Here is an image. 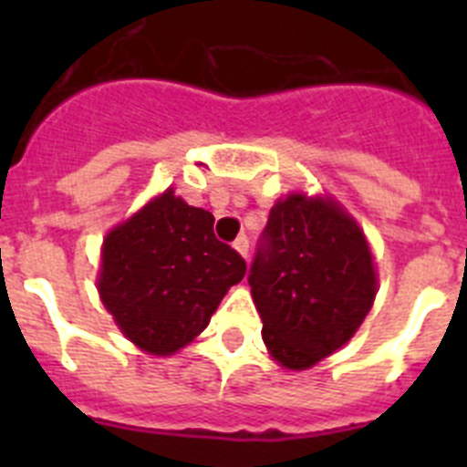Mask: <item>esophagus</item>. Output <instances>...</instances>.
I'll return each instance as SVG.
<instances>
[{"instance_id": "obj_1", "label": "esophagus", "mask_w": 467, "mask_h": 467, "mask_svg": "<svg viewBox=\"0 0 467 467\" xmlns=\"http://www.w3.org/2000/svg\"><path fill=\"white\" fill-rule=\"evenodd\" d=\"M234 247L247 259V254H250V241H247V236H238L236 241H234Z\"/></svg>"}]
</instances>
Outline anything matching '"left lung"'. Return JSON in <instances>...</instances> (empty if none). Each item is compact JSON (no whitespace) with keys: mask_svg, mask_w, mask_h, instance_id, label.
Listing matches in <instances>:
<instances>
[{"mask_svg":"<svg viewBox=\"0 0 467 467\" xmlns=\"http://www.w3.org/2000/svg\"><path fill=\"white\" fill-rule=\"evenodd\" d=\"M247 283L264 344L287 369H308L341 348L377 296L360 226L334 201L301 193L271 208Z\"/></svg>","mask_w":467,"mask_h":467,"instance_id":"left-lung-1","label":"left lung"}]
</instances>
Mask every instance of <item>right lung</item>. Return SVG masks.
<instances>
[{
  "label": "right lung",
  "instance_id": "1",
  "mask_svg": "<svg viewBox=\"0 0 467 467\" xmlns=\"http://www.w3.org/2000/svg\"><path fill=\"white\" fill-rule=\"evenodd\" d=\"M214 217L172 189L109 231L98 280L102 304L128 339L171 356L203 332L247 264L217 241Z\"/></svg>",
  "mask_w": 467,
  "mask_h": 467
}]
</instances>
